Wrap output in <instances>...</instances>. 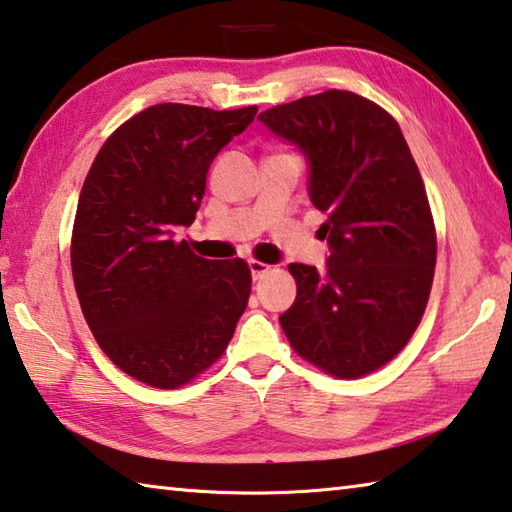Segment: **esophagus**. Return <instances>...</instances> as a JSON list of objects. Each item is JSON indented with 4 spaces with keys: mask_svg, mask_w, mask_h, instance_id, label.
I'll list each match as a JSON object with an SVG mask.
<instances>
[{
    "mask_svg": "<svg viewBox=\"0 0 512 512\" xmlns=\"http://www.w3.org/2000/svg\"><path fill=\"white\" fill-rule=\"evenodd\" d=\"M248 266H250V273H253L255 280H259V277H262L264 273L271 271V266L264 264V262H259V259H250Z\"/></svg>",
    "mask_w": 512,
    "mask_h": 512,
    "instance_id": "34e87169",
    "label": "esophagus"
}]
</instances>
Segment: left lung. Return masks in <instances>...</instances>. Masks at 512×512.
Segmentation results:
<instances>
[{
  "instance_id": "8db88e82",
  "label": "left lung",
  "mask_w": 512,
  "mask_h": 512,
  "mask_svg": "<svg viewBox=\"0 0 512 512\" xmlns=\"http://www.w3.org/2000/svg\"><path fill=\"white\" fill-rule=\"evenodd\" d=\"M257 119L307 153L311 203L327 216V268L289 264L298 296L280 325L327 375H370L406 348L429 302L438 246L418 164L397 121L348 90Z\"/></svg>"
}]
</instances>
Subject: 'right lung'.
<instances>
[{"instance_id":"right-lung-1","label":"right lung","mask_w":512,"mask_h":512,"mask_svg":"<svg viewBox=\"0 0 512 512\" xmlns=\"http://www.w3.org/2000/svg\"><path fill=\"white\" fill-rule=\"evenodd\" d=\"M255 115L158 103L124 121L85 176L76 296L99 348L146 386L173 391L219 361L248 305L244 259L210 262L173 235L194 223L216 153Z\"/></svg>"}]
</instances>
